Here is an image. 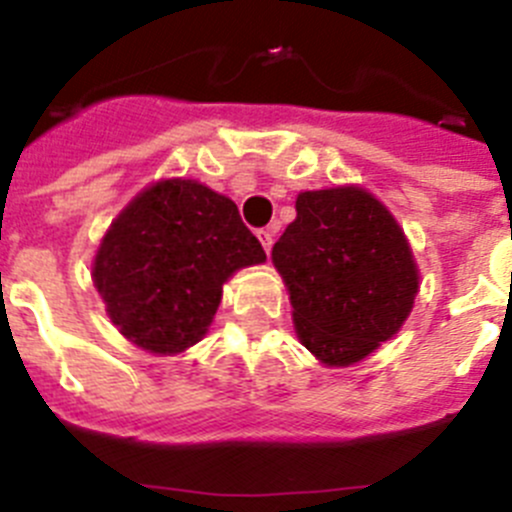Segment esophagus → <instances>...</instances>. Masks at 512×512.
<instances>
[{"instance_id": "34e87169", "label": "esophagus", "mask_w": 512, "mask_h": 512, "mask_svg": "<svg viewBox=\"0 0 512 512\" xmlns=\"http://www.w3.org/2000/svg\"><path fill=\"white\" fill-rule=\"evenodd\" d=\"M272 237H275V234H272V229H257V240H260L262 250L265 252L272 250V242H275Z\"/></svg>"}]
</instances>
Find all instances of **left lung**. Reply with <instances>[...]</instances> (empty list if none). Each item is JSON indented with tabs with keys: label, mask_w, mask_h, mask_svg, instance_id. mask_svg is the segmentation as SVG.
Instances as JSON below:
<instances>
[{
	"label": "left lung",
	"mask_w": 512,
	"mask_h": 512,
	"mask_svg": "<svg viewBox=\"0 0 512 512\" xmlns=\"http://www.w3.org/2000/svg\"><path fill=\"white\" fill-rule=\"evenodd\" d=\"M272 262L300 343L328 366L356 364L389 341L419 290L404 229L361 186L303 191Z\"/></svg>",
	"instance_id": "1"
}]
</instances>
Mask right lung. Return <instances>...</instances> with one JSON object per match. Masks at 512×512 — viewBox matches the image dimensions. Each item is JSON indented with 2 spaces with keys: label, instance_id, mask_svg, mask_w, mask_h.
I'll return each mask as SVG.
<instances>
[{
  "label": "right lung",
  "instance_id": "add662e5",
  "mask_svg": "<svg viewBox=\"0 0 512 512\" xmlns=\"http://www.w3.org/2000/svg\"><path fill=\"white\" fill-rule=\"evenodd\" d=\"M265 262L237 204L194 179L143 189L105 232L93 283L113 326L159 356L202 341L232 272Z\"/></svg>",
  "mask_w": 512,
  "mask_h": 512
}]
</instances>
